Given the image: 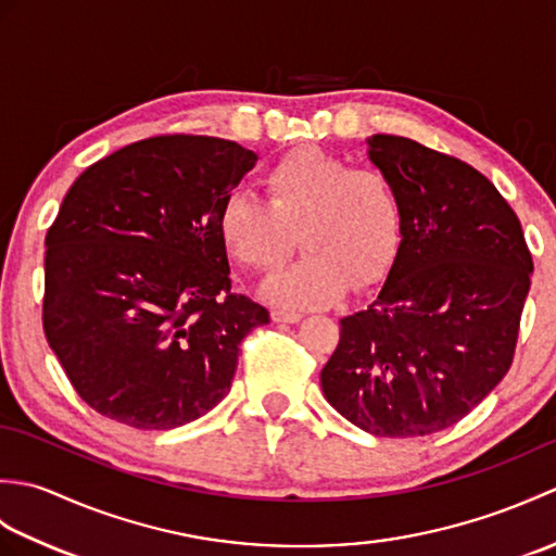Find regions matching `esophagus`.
I'll return each instance as SVG.
<instances>
[{"mask_svg":"<svg viewBox=\"0 0 556 556\" xmlns=\"http://www.w3.org/2000/svg\"><path fill=\"white\" fill-rule=\"evenodd\" d=\"M301 317H303L301 313H293V311H279V308L271 311V320L281 325H296L301 323Z\"/></svg>","mask_w":556,"mask_h":556,"instance_id":"34e87169","label":"esophagus"}]
</instances>
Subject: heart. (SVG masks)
<instances>
[{
  "label": "heart",
  "mask_w": 556,
  "mask_h": 556,
  "mask_svg": "<svg viewBox=\"0 0 556 556\" xmlns=\"http://www.w3.org/2000/svg\"><path fill=\"white\" fill-rule=\"evenodd\" d=\"M267 203L231 193L217 215V233L236 263L269 271L299 243L305 255L263 285V296L281 308H325L349 285L370 287L392 267L401 243V200L377 169L317 148H299L263 174Z\"/></svg>",
  "instance_id": "1"
}]
</instances>
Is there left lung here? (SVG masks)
Segmentation results:
<instances>
[{
  "label": "left lung",
  "mask_w": 556,
  "mask_h": 556,
  "mask_svg": "<svg viewBox=\"0 0 556 556\" xmlns=\"http://www.w3.org/2000/svg\"><path fill=\"white\" fill-rule=\"evenodd\" d=\"M368 160L401 200V243L320 372L356 428L422 437L468 416L509 370L533 275L521 222L470 164L377 134Z\"/></svg>",
  "instance_id": "left-lung-1"
}]
</instances>
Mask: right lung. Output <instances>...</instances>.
I'll list each match as a JSON object with an SVG mask.
<instances>
[{
    "instance_id": "add662e5",
    "label": "right lung",
    "mask_w": 556,
    "mask_h": 556,
    "mask_svg": "<svg viewBox=\"0 0 556 556\" xmlns=\"http://www.w3.org/2000/svg\"><path fill=\"white\" fill-rule=\"evenodd\" d=\"M257 155L212 136L112 152L68 188L45 239L47 344L78 396L136 430H172L227 396L267 325L231 293L217 215Z\"/></svg>"
}]
</instances>
